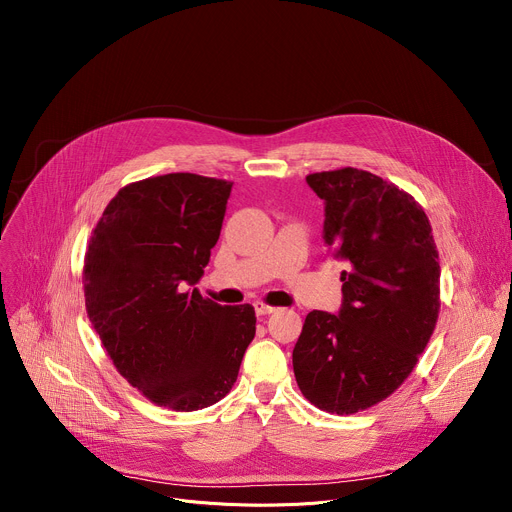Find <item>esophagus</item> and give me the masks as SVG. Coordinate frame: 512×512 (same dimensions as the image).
I'll list each match as a JSON object with an SVG mask.
<instances>
[{
    "label": "esophagus",
    "instance_id": "obj_1",
    "mask_svg": "<svg viewBox=\"0 0 512 512\" xmlns=\"http://www.w3.org/2000/svg\"><path fill=\"white\" fill-rule=\"evenodd\" d=\"M255 312H257V316H267V314H273L275 308H273V306H267V304H263V302H257V304H255Z\"/></svg>",
    "mask_w": 512,
    "mask_h": 512
}]
</instances>
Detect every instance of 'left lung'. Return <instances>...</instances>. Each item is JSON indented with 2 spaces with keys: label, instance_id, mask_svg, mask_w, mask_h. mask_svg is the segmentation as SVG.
Here are the masks:
<instances>
[{
  "label": "left lung",
  "instance_id": "left-lung-1",
  "mask_svg": "<svg viewBox=\"0 0 512 512\" xmlns=\"http://www.w3.org/2000/svg\"><path fill=\"white\" fill-rule=\"evenodd\" d=\"M306 180L326 202L324 239L348 271L338 316H306L294 375L312 405L352 415L413 373L440 314V255L425 210L393 182L356 168Z\"/></svg>",
  "mask_w": 512,
  "mask_h": 512
}]
</instances>
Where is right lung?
I'll return each mask as SVG.
<instances>
[{
  "instance_id": "right-lung-1",
  "label": "right lung",
  "mask_w": 512,
  "mask_h": 512,
  "mask_svg": "<svg viewBox=\"0 0 512 512\" xmlns=\"http://www.w3.org/2000/svg\"><path fill=\"white\" fill-rule=\"evenodd\" d=\"M231 188L188 172L131 182L107 204L85 253L87 314L117 373L172 411L221 401L255 336L251 304L218 306L186 289L221 235Z\"/></svg>"
}]
</instances>
